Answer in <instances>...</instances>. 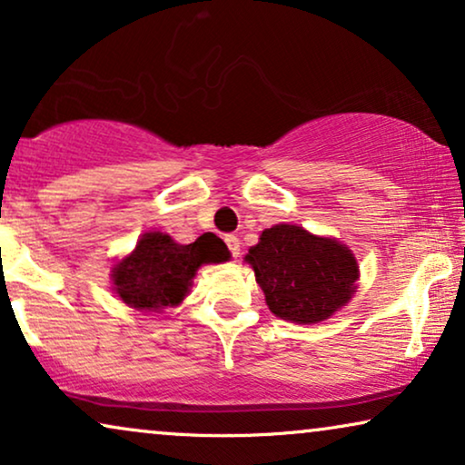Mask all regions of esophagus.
Instances as JSON below:
<instances>
[{
    "mask_svg": "<svg viewBox=\"0 0 465 465\" xmlns=\"http://www.w3.org/2000/svg\"><path fill=\"white\" fill-rule=\"evenodd\" d=\"M224 241H226L228 250H231V253H232V258H237L239 252H241V241L234 237V234H226Z\"/></svg>",
    "mask_w": 465,
    "mask_h": 465,
    "instance_id": "obj_1",
    "label": "esophagus"
}]
</instances>
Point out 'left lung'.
<instances>
[{"label": "left lung", "mask_w": 465, "mask_h": 465, "mask_svg": "<svg viewBox=\"0 0 465 465\" xmlns=\"http://www.w3.org/2000/svg\"><path fill=\"white\" fill-rule=\"evenodd\" d=\"M245 260L269 309L296 323L328 320L347 304L358 282V264L345 245L292 224L266 228Z\"/></svg>", "instance_id": "obj_1"}]
</instances>
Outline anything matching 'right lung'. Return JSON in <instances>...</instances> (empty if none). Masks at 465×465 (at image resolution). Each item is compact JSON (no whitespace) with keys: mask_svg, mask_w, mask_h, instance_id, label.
Wrapping results in <instances>:
<instances>
[{"mask_svg":"<svg viewBox=\"0 0 465 465\" xmlns=\"http://www.w3.org/2000/svg\"><path fill=\"white\" fill-rule=\"evenodd\" d=\"M228 247L212 232L201 234L194 243L180 245L169 234L145 232L135 252L112 271L114 290L137 311L175 307L188 294L201 264L224 262Z\"/></svg>","mask_w":465,"mask_h":465,"instance_id":"1","label":"right lung"}]
</instances>
